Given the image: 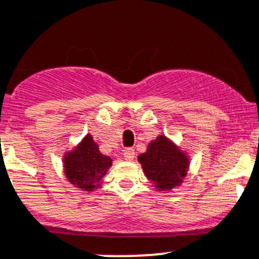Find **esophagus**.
Listing matches in <instances>:
<instances>
[{"mask_svg":"<svg viewBox=\"0 0 259 259\" xmlns=\"http://www.w3.org/2000/svg\"><path fill=\"white\" fill-rule=\"evenodd\" d=\"M124 157H125V160H127V161H132V160H134V157H135V150H134V149H132V148L125 149V150H124Z\"/></svg>","mask_w":259,"mask_h":259,"instance_id":"34e87169","label":"esophagus"}]
</instances>
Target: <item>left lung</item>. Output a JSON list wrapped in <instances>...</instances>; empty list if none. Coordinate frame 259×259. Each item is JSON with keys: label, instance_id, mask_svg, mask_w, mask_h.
I'll return each instance as SVG.
<instances>
[{"label": "left lung", "instance_id": "8db88e82", "mask_svg": "<svg viewBox=\"0 0 259 259\" xmlns=\"http://www.w3.org/2000/svg\"><path fill=\"white\" fill-rule=\"evenodd\" d=\"M139 161L146 178L155 182L159 190H171L181 184L189 167L186 155L164 135L151 141L145 154L139 156Z\"/></svg>", "mask_w": 259, "mask_h": 259}]
</instances>
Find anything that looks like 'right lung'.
<instances>
[{
	"label": "right lung",
	"mask_w": 259,
	"mask_h": 259,
	"mask_svg": "<svg viewBox=\"0 0 259 259\" xmlns=\"http://www.w3.org/2000/svg\"><path fill=\"white\" fill-rule=\"evenodd\" d=\"M111 162L113 160L110 157L99 151L93 138L87 135L74 150L64 156L65 175L79 189L93 191L95 187L99 186L98 184L107 174Z\"/></svg>",
	"instance_id": "add662e5"
}]
</instances>
